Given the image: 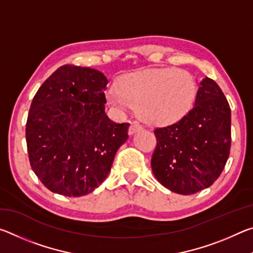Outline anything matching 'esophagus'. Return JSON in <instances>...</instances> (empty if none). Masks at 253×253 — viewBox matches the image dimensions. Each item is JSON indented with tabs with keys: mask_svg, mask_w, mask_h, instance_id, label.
Segmentation results:
<instances>
[{
	"mask_svg": "<svg viewBox=\"0 0 253 253\" xmlns=\"http://www.w3.org/2000/svg\"><path fill=\"white\" fill-rule=\"evenodd\" d=\"M142 128H143V126L140 125L139 123H137V122L131 123V125L129 127V134H134V132L140 130V129H142Z\"/></svg>",
	"mask_w": 253,
	"mask_h": 253,
	"instance_id": "esophagus-1",
	"label": "esophagus"
}]
</instances>
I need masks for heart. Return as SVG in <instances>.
Returning <instances> with one entry per match:
<instances>
[{
    "label": "heart",
    "mask_w": 253,
    "mask_h": 253,
    "mask_svg": "<svg viewBox=\"0 0 253 253\" xmlns=\"http://www.w3.org/2000/svg\"><path fill=\"white\" fill-rule=\"evenodd\" d=\"M196 95L193 76L185 70L157 68L126 75L119 88L111 87L107 97L119 109L137 107L143 121L168 125L175 123L192 109Z\"/></svg>",
    "instance_id": "1"
}]
</instances>
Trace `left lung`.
Listing matches in <instances>:
<instances>
[{"mask_svg": "<svg viewBox=\"0 0 253 253\" xmlns=\"http://www.w3.org/2000/svg\"><path fill=\"white\" fill-rule=\"evenodd\" d=\"M153 173L177 194L198 193L216 181L231 148V109L215 81L200 83L193 108L176 123L154 130Z\"/></svg>", "mask_w": 253, "mask_h": 253, "instance_id": "8db88e82", "label": "left lung"}]
</instances>
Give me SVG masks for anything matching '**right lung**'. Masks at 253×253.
<instances>
[{
    "label": "right lung",
    "mask_w": 253,
    "mask_h": 253,
    "mask_svg": "<svg viewBox=\"0 0 253 253\" xmlns=\"http://www.w3.org/2000/svg\"><path fill=\"white\" fill-rule=\"evenodd\" d=\"M107 84L98 70L65 65L33 98L25 126L29 161L53 193H91L128 138L129 124H117L105 114Z\"/></svg>",
    "instance_id": "right-lung-1"
}]
</instances>
